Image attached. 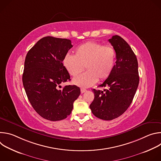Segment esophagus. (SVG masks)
Listing matches in <instances>:
<instances>
[{
	"mask_svg": "<svg viewBox=\"0 0 161 161\" xmlns=\"http://www.w3.org/2000/svg\"><path fill=\"white\" fill-rule=\"evenodd\" d=\"M86 91V90L85 88H81V94L85 92Z\"/></svg>",
	"mask_w": 161,
	"mask_h": 161,
	"instance_id": "34e87169",
	"label": "esophagus"
}]
</instances>
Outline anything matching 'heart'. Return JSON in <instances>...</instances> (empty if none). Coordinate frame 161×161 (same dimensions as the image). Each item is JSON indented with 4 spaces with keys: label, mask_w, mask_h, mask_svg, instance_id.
I'll return each mask as SVG.
<instances>
[{
    "label": "heart",
    "mask_w": 161,
    "mask_h": 161,
    "mask_svg": "<svg viewBox=\"0 0 161 161\" xmlns=\"http://www.w3.org/2000/svg\"><path fill=\"white\" fill-rule=\"evenodd\" d=\"M116 61V52L111 46L90 41L78 47L75 55L66 54L62 64L69 75L75 77L83 69L86 71L73 80V83L81 87H88L98 79L104 80L111 74Z\"/></svg>",
    "instance_id": "obj_1"
}]
</instances>
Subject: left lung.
Here are the masks:
<instances>
[{"label":"left lung","mask_w":161,"mask_h":161,"mask_svg":"<svg viewBox=\"0 0 161 161\" xmlns=\"http://www.w3.org/2000/svg\"><path fill=\"white\" fill-rule=\"evenodd\" d=\"M116 52V62L111 75L100 85L104 90L93 89L94 99L90 108L102 120L118 118L130 105L139 85L138 63L128 43L115 35L109 39Z\"/></svg>","instance_id":"8db88e82"}]
</instances>
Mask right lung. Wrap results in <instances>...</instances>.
<instances>
[{
	"label": "right lung",
	"mask_w": 161,
	"mask_h": 161,
	"mask_svg": "<svg viewBox=\"0 0 161 161\" xmlns=\"http://www.w3.org/2000/svg\"><path fill=\"white\" fill-rule=\"evenodd\" d=\"M73 47L67 39L44 37L28 52L22 81L32 106L42 118L58 121L67 118L80 94L76 85L60 84L71 80L62 60Z\"/></svg>",
	"instance_id": "1"
}]
</instances>
